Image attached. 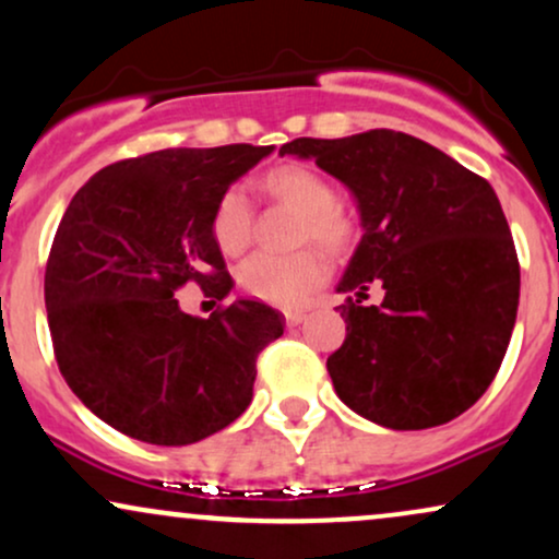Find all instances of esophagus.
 <instances>
[{"label": "esophagus", "mask_w": 559, "mask_h": 559, "mask_svg": "<svg viewBox=\"0 0 559 559\" xmlns=\"http://www.w3.org/2000/svg\"><path fill=\"white\" fill-rule=\"evenodd\" d=\"M284 318H286V325H299L301 320L307 318V312L305 310H286Z\"/></svg>", "instance_id": "1"}]
</instances>
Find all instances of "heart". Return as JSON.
Wrapping results in <instances>:
<instances>
[{
    "mask_svg": "<svg viewBox=\"0 0 559 559\" xmlns=\"http://www.w3.org/2000/svg\"><path fill=\"white\" fill-rule=\"evenodd\" d=\"M260 189L271 202L299 213L294 243L316 241L333 258H342L357 241V223L338 204V191L331 178L312 165H275L260 178ZM210 234L223 254L236 258L252 243L254 204L247 191L230 186L215 202ZM329 275V262L316 247H301L288 254H252L243 260L236 281L247 294L281 307L301 305Z\"/></svg>",
    "mask_w": 559,
    "mask_h": 559,
    "instance_id": "b5f03b06",
    "label": "heart"
}]
</instances>
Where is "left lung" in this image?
Segmentation results:
<instances>
[{
  "label": "left lung",
  "instance_id": "8db88e82",
  "mask_svg": "<svg viewBox=\"0 0 559 559\" xmlns=\"http://www.w3.org/2000/svg\"><path fill=\"white\" fill-rule=\"evenodd\" d=\"M357 199L362 239L336 310L346 338L329 357L338 400L394 431L463 415L491 386L515 329L521 265L486 178L426 141L389 128L294 139ZM381 283V306H362Z\"/></svg>",
  "mask_w": 559,
  "mask_h": 559
}]
</instances>
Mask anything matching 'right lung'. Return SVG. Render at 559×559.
Instances as JSON below:
<instances>
[{"instance_id":"add662e5","label":"right lung","mask_w":559,"mask_h":559,"mask_svg":"<svg viewBox=\"0 0 559 559\" xmlns=\"http://www.w3.org/2000/svg\"><path fill=\"white\" fill-rule=\"evenodd\" d=\"M273 146L159 150L107 165L70 199L44 273L60 373L88 409L131 439L183 447L230 426L252 402L258 355L284 316L254 299L186 316L194 281L228 297L210 234L215 202Z\"/></svg>"}]
</instances>
